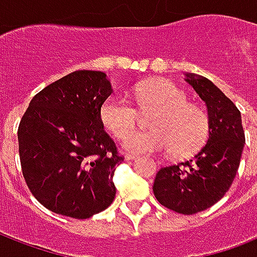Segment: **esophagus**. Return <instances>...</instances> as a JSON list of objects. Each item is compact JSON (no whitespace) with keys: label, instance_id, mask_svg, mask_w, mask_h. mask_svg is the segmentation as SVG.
Masks as SVG:
<instances>
[{"label":"esophagus","instance_id":"esophagus-1","mask_svg":"<svg viewBox=\"0 0 257 257\" xmlns=\"http://www.w3.org/2000/svg\"><path fill=\"white\" fill-rule=\"evenodd\" d=\"M137 159V156L136 155H131V153H126V155H125V160H136Z\"/></svg>","mask_w":257,"mask_h":257}]
</instances>
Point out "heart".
<instances>
[{"instance_id": "1", "label": "heart", "mask_w": 257, "mask_h": 257, "mask_svg": "<svg viewBox=\"0 0 257 257\" xmlns=\"http://www.w3.org/2000/svg\"><path fill=\"white\" fill-rule=\"evenodd\" d=\"M133 96L143 112L157 110L151 120L153 131H131L139 113L128 97L114 93L101 104L100 120L108 131L122 136L121 144L128 152L139 155L167 153L188 156L203 147L209 132L207 113L189 104L188 96L171 82H141Z\"/></svg>"}]
</instances>
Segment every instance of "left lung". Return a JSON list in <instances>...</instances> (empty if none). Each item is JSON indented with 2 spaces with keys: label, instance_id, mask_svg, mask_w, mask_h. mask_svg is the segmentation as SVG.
Returning a JSON list of instances; mask_svg holds the SVG:
<instances>
[{
  "label": "left lung",
  "instance_id": "1",
  "mask_svg": "<svg viewBox=\"0 0 257 257\" xmlns=\"http://www.w3.org/2000/svg\"><path fill=\"white\" fill-rule=\"evenodd\" d=\"M184 76L207 106V144L185 163L157 172L153 193L161 205L193 215L212 207L229 189L239 169L245 136L240 110L213 82L195 73Z\"/></svg>",
  "mask_w": 257,
  "mask_h": 257
}]
</instances>
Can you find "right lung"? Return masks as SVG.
Here are the masks:
<instances>
[{"label":"right lung","instance_id":"obj_1","mask_svg":"<svg viewBox=\"0 0 257 257\" xmlns=\"http://www.w3.org/2000/svg\"><path fill=\"white\" fill-rule=\"evenodd\" d=\"M112 93L104 72L76 70L30 101L18 126L22 173L49 211L88 219L113 203V175L124 159L100 120Z\"/></svg>","mask_w":257,"mask_h":257}]
</instances>
